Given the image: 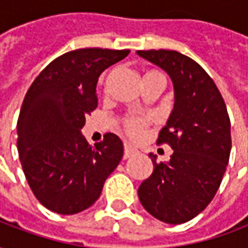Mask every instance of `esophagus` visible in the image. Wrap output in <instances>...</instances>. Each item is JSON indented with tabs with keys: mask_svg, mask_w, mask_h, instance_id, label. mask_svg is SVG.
<instances>
[{
	"mask_svg": "<svg viewBox=\"0 0 248 248\" xmlns=\"http://www.w3.org/2000/svg\"><path fill=\"white\" fill-rule=\"evenodd\" d=\"M137 150L133 149V146L130 145V143H124V159H127L131 155H134Z\"/></svg>",
	"mask_w": 248,
	"mask_h": 248,
	"instance_id": "1",
	"label": "esophagus"
}]
</instances>
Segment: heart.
<instances>
[{
    "label": "heart",
    "instance_id": "obj_1",
    "mask_svg": "<svg viewBox=\"0 0 248 248\" xmlns=\"http://www.w3.org/2000/svg\"><path fill=\"white\" fill-rule=\"evenodd\" d=\"M151 74H159L156 71H150L147 73L146 76H151ZM124 127H126V131L130 137L133 138H140L143 135V131H145V121L140 118H135V117H131V118L126 119L124 122Z\"/></svg>",
    "mask_w": 248,
    "mask_h": 248
}]
</instances>
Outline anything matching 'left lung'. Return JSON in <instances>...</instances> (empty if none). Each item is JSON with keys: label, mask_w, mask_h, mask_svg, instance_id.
<instances>
[{"label": "left lung", "mask_w": 248, "mask_h": 248, "mask_svg": "<svg viewBox=\"0 0 248 248\" xmlns=\"http://www.w3.org/2000/svg\"><path fill=\"white\" fill-rule=\"evenodd\" d=\"M159 66L174 85V108L156 143L174 150L169 162L149 154L153 174L140 183L138 197L154 218L181 224L207 207L229 165L231 124L223 98L202 66L175 50H138Z\"/></svg>", "instance_id": "left-lung-1"}]
</instances>
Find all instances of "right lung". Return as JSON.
<instances>
[{
  "label": "right lung",
  "instance_id": "add662e5",
  "mask_svg": "<svg viewBox=\"0 0 248 248\" xmlns=\"http://www.w3.org/2000/svg\"><path fill=\"white\" fill-rule=\"evenodd\" d=\"M129 53L99 47L65 53L25 95L17 122L19 161L35 198L53 213L73 215L90 207L124 156L115 134L90 146L81 130L98 106L99 76Z\"/></svg>",
  "mask_w": 248,
  "mask_h": 248
}]
</instances>
